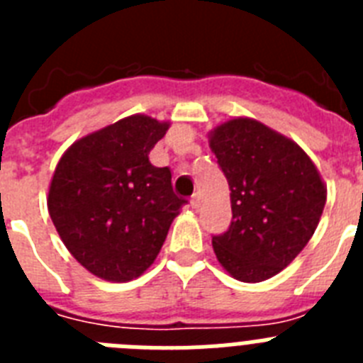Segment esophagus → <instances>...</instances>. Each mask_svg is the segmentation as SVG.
<instances>
[{"label":"esophagus","instance_id":"1","mask_svg":"<svg viewBox=\"0 0 363 363\" xmlns=\"http://www.w3.org/2000/svg\"><path fill=\"white\" fill-rule=\"evenodd\" d=\"M191 207L192 209H200V196H198V194H194V196L191 198Z\"/></svg>","mask_w":363,"mask_h":363}]
</instances>
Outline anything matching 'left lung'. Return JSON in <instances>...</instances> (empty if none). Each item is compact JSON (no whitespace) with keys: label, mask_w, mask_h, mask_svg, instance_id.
<instances>
[{"label":"left lung","mask_w":363,"mask_h":363,"mask_svg":"<svg viewBox=\"0 0 363 363\" xmlns=\"http://www.w3.org/2000/svg\"><path fill=\"white\" fill-rule=\"evenodd\" d=\"M209 145L229 182L233 209L229 230L213 236L218 262L240 281L269 280L318 227L325 184L298 143L252 118L218 125Z\"/></svg>","instance_id":"8db88e82"}]
</instances>
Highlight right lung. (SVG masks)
Instances as JSON below:
<instances>
[{"label": "right lung", "mask_w": 363, "mask_h": 363, "mask_svg": "<svg viewBox=\"0 0 363 363\" xmlns=\"http://www.w3.org/2000/svg\"><path fill=\"white\" fill-rule=\"evenodd\" d=\"M167 129L169 121L133 114L79 138L57 162L49 214L70 255L101 280L143 274L187 203L169 167L149 162Z\"/></svg>", "instance_id": "add662e5"}]
</instances>
